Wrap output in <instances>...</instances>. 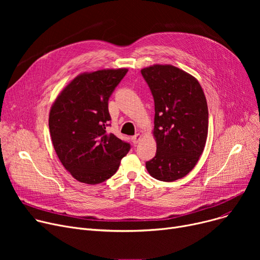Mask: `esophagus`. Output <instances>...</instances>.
Wrapping results in <instances>:
<instances>
[{
    "label": "esophagus",
    "instance_id": "obj_1",
    "mask_svg": "<svg viewBox=\"0 0 260 260\" xmlns=\"http://www.w3.org/2000/svg\"><path fill=\"white\" fill-rule=\"evenodd\" d=\"M140 139H141V135L137 134V135H135V136H133V137H132V142L134 144H137L140 141Z\"/></svg>",
    "mask_w": 260,
    "mask_h": 260
}]
</instances>
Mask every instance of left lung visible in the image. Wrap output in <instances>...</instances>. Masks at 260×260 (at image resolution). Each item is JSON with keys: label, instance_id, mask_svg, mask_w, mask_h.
Masks as SVG:
<instances>
[{"label": "left lung", "instance_id": "obj_1", "mask_svg": "<svg viewBox=\"0 0 260 260\" xmlns=\"http://www.w3.org/2000/svg\"><path fill=\"white\" fill-rule=\"evenodd\" d=\"M141 74L155 102L157 152L145 162L146 170L157 180L175 181L194 169L206 145V95L193 76L175 66H149Z\"/></svg>", "mask_w": 260, "mask_h": 260}]
</instances>
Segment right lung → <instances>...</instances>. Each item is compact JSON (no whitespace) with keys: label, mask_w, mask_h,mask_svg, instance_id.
<instances>
[{"label":"right lung","mask_w":260,"mask_h":260,"mask_svg":"<svg viewBox=\"0 0 260 260\" xmlns=\"http://www.w3.org/2000/svg\"><path fill=\"white\" fill-rule=\"evenodd\" d=\"M126 68L76 77L58 95L49 113L51 141L61 163L75 179L87 184L107 180L117 172L131 144L108 134V99Z\"/></svg>","instance_id":"right-lung-1"}]
</instances>
